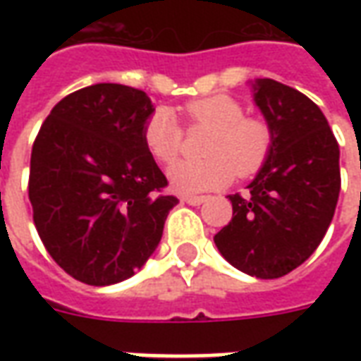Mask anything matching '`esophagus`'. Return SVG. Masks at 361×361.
Here are the masks:
<instances>
[{
    "label": "esophagus",
    "instance_id": "obj_1",
    "mask_svg": "<svg viewBox=\"0 0 361 361\" xmlns=\"http://www.w3.org/2000/svg\"><path fill=\"white\" fill-rule=\"evenodd\" d=\"M181 201L188 204H193V207H199V204H203L207 201V197L204 195H185L181 197Z\"/></svg>",
    "mask_w": 361,
    "mask_h": 361
}]
</instances>
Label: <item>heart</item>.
Here are the masks:
<instances>
[{"instance_id":"heart-1","label":"heart","mask_w":361,"mask_h":361,"mask_svg":"<svg viewBox=\"0 0 361 361\" xmlns=\"http://www.w3.org/2000/svg\"><path fill=\"white\" fill-rule=\"evenodd\" d=\"M188 129H209L201 160H185L170 170V181L180 193L211 191L238 178H251L267 164L272 150V129L263 118L245 116L242 102L226 94L189 100L181 106ZM185 141L183 127L172 114L158 108L142 126L145 149L158 164L170 166L180 158Z\"/></svg>"}]
</instances>
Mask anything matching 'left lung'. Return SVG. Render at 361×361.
Listing matches in <instances>:
<instances>
[{
	"label": "left lung",
	"instance_id": "1",
	"mask_svg": "<svg viewBox=\"0 0 361 361\" xmlns=\"http://www.w3.org/2000/svg\"><path fill=\"white\" fill-rule=\"evenodd\" d=\"M255 104L272 129L271 157L247 195H230L234 214L214 243L245 274L280 279L325 238L341 193V150L323 111L300 90L259 79Z\"/></svg>",
	"mask_w": 361,
	"mask_h": 361
}]
</instances>
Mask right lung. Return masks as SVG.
<instances>
[{
  "label": "right lung",
  "instance_id": "add662e5",
  "mask_svg": "<svg viewBox=\"0 0 361 361\" xmlns=\"http://www.w3.org/2000/svg\"><path fill=\"white\" fill-rule=\"evenodd\" d=\"M154 111L142 90L98 82L59 100L30 154L28 199L44 247L90 286L133 276L178 199L142 142Z\"/></svg>",
  "mask_w": 361,
  "mask_h": 361
}]
</instances>
